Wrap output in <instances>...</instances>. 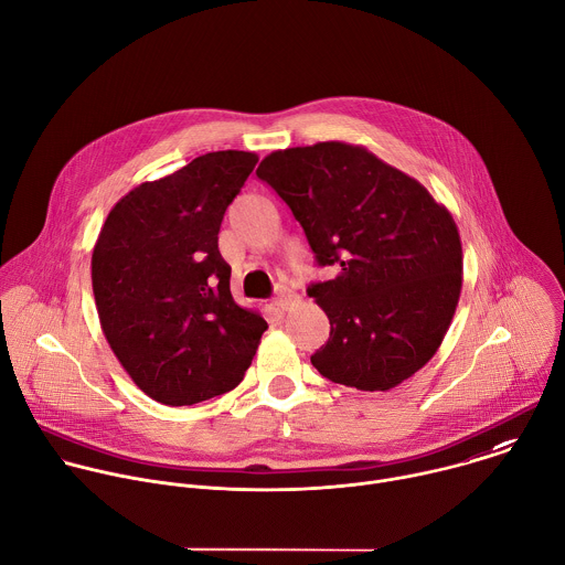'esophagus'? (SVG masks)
<instances>
[{
  "instance_id": "34e87169",
  "label": "esophagus",
  "mask_w": 565,
  "mask_h": 565,
  "mask_svg": "<svg viewBox=\"0 0 565 565\" xmlns=\"http://www.w3.org/2000/svg\"><path fill=\"white\" fill-rule=\"evenodd\" d=\"M295 301H297V295H295L292 290H288V288H279L277 299H275V306H277L279 310H288Z\"/></svg>"
}]
</instances>
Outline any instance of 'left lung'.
Instances as JSON below:
<instances>
[{
    "label": "left lung",
    "instance_id": "left-lung-1",
    "mask_svg": "<svg viewBox=\"0 0 565 565\" xmlns=\"http://www.w3.org/2000/svg\"><path fill=\"white\" fill-rule=\"evenodd\" d=\"M257 177L290 206L317 262L339 268L308 288L330 321L312 365L367 393L413 377L439 350L461 295L450 211L415 177L348 141L275 150Z\"/></svg>",
    "mask_w": 565,
    "mask_h": 565
}]
</instances>
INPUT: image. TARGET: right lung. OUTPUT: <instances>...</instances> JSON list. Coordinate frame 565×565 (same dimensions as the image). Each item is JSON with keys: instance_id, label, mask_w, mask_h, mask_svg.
I'll use <instances>...</instances> for the list:
<instances>
[{"instance_id": "add662e5", "label": "right lung", "mask_w": 565, "mask_h": 565, "mask_svg": "<svg viewBox=\"0 0 565 565\" xmlns=\"http://www.w3.org/2000/svg\"><path fill=\"white\" fill-rule=\"evenodd\" d=\"M259 157L217 150L143 181L108 213L90 259L104 337L139 391L193 406L239 386L268 323L235 303L217 235Z\"/></svg>"}]
</instances>
